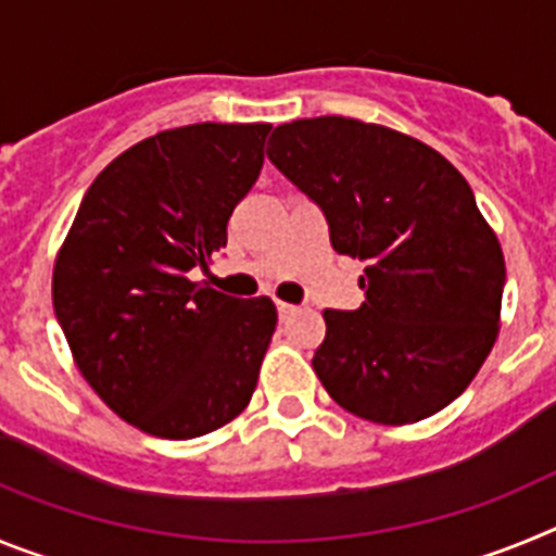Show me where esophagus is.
Returning <instances> with one entry per match:
<instances>
[{
	"label": "esophagus",
	"instance_id": "obj_1",
	"mask_svg": "<svg viewBox=\"0 0 556 556\" xmlns=\"http://www.w3.org/2000/svg\"><path fill=\"white\" fill-rule=\"evenodd\" d=\"M275 308H278V317H281V320H287L289 314L298 312V306H292V303H283V301L275 303Z\"/></svg>",
	"mask_w": 556,
	"mask_h": 556
}]
</instances>
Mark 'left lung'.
Instances as JSON below:
<instances>
[{"instance_id": "left-lung-1", "label": "left lung", "mask_w": 556, "mask_h": 556, "mask_svg": "<svg viewBox=\"0 0 556 556\" xmlns=\"http://www.w3.org/2000/svg\"><path fill=\"white\" fill-rule=\"evenodd\" d=\"M267 159L367 262L356 312L326 308L312 367L342 409L404 426L465 392L498 337L504 253L468 180L424 141L345 116L278 125Z\"/></svg>"}]
</instances>
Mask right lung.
<instances>
[{"instance_id": "1", "label": "right lung", "mask_w": 556, "mask_h": 556, "mask_svg": "<svg viewBox=\"0 0 556 556\" xmlns=\"http://www.w3.org/2000/svg\"><path fill=\"white\" fill-rule=\"evenodd\" d=\"M273 125L155 132L86 191L52 273V306L91 390L152 437L191 440L253 397L278 312L189 278L228 242Z\"/></svg>"}]
</instances>
